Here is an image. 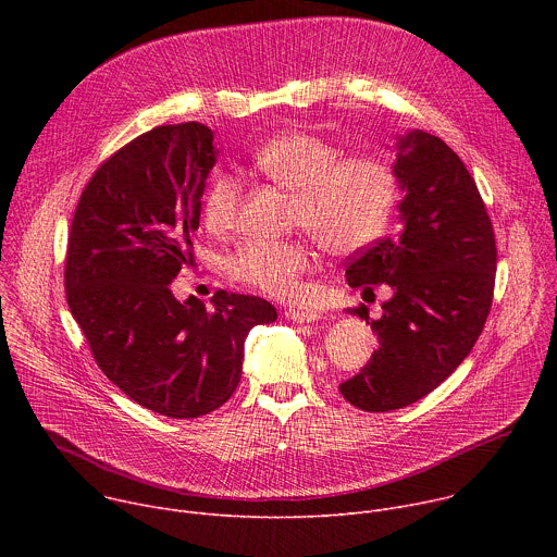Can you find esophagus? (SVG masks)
Segmentation results:
<instances>
[{"label":"esophagus","mask_w":557,"mask_h":557,"mask_svg":"<svg viewBox=\"0 0 557 557\" xmlns=\"http://www.w3.org/2000/svg\"><path fill=\"white\" fill-rule=\"evenodd\" d=\"M290 322L295 324H312V322H320L322 314L317 310H301V308H288L284 312Z\"/></svg>","instance_id":"1"}]
</instances>
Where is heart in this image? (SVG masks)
<instances>
[{"mask_svg": "<svg viewBox=\"0 0 557 557\" xmlns=\"http://www.w3.org/2000/svg\"><path fill=\"white\" fill-rule=\"evenodd\" d=\"M331 140L308 132L269 138L251 153V168L262 178L293 194V226L317 237L331 253H352L383 233L394 205V176L374 156L339 158ZM243 185L231 174H215L202 200L205 224L226 233L237 220ZM314 260L304 237L297 240H251L231 258V273L277 299L301 293V275Z\"/></svg>", "mask_w": 557, "mask_h": 557, "instance_id": "b5f03b06", "label": "heart"}]
</instances>
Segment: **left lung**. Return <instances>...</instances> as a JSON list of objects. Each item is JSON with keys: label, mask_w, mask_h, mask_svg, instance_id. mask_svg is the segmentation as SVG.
I'll return each mask as SVG.
<instances>
[{"label": "left lung", "mask_w": 557, "mask_h": 557, "mask_svg": "<svg viewBox=\"0 0 557 557\" xmlns=\"http://www.w3.org/2000/svg\"><path fill=\"white\" fill-rule=\"evenodd\" d=\"M399 231L350 260L352 288L385 284L392 297L372 320L379 348L339 385L363 412L406 408L438 387L481 337L494 297L496 240L471 174L438 136L396 138ZM350 314L370 320L368 308Z\"/></svg>", "instance_id": "8db88e82"}]
</instances>
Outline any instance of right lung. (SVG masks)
<instances>
[{
  "mask_svg": "<svg viewBox=\"0 0 557 557\" xmlns=\"http://www.w3.org/2000/svg\"><path fill=\"white\" fill-rule=\"evenodd\" d=\"M213 132L196 121L153 127L95 172L65 253V297L103 374L138 406L198 419L235 392L245 339L277 320L262 297L218 290L207 308L172 282L194 260Z\"/></svg>",
  "mask_w": 557,
  "mask_h": 557,
  "instance_id": "right-lung-1",
  "label": "right lung"
}]
</instances>
